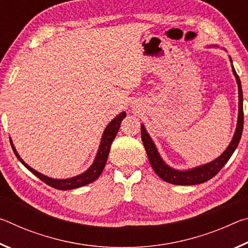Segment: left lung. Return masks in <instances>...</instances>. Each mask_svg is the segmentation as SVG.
I'll use <instances>...</instances> for the list:
<instances>
[{
    "mask_svg": "<svg viewBox=\"0 0 248 248\" xmlns=\"http://www.w3.org/2000/svg\"><path fill=\"white\" fill-rule=\"evenodd\" d=\"M231 63H232V59L230 58ZM232 71L235 78H236V83L238 85V119H237V125L236 130H235L234 137L232 141H231L230 145L226 148V150L222 153L219 157L216 158L215 161L208 163V164L200 165L198 167H195L192 170H177L170 167L166 163L163 161L162 157L159 156L157 152L156 146H155L154 142L151 139L149 133L146 132L143 124H141V138L142 142L148 154L150 164L152 166L155 173L157 174L159 178H162L165 182L174 185H198L202 184L204 182H208L209 179L219 173L222 167H223L226 162L229 161L230 157L232 156L234 151L236 150L238 143H240L242 132H243V124H244V112H243V91L241 85V79L235 71L234 66L232 64Z\"/></svg>",
    "mask_w": 248,
    "mask_h": 248,
    "instance_id": "obj_1",
    "label": "left lung"
}]
</instances>
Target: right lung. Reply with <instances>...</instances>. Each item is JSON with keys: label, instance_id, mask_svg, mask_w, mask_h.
<instances>
[{"label": "right lung", "instance_id": "right-lung-1", "mask_svg": "<svg viewBox=\"0 0 248 248\" xmlns=\"http://www.w3.org/2000/svg\"><path fill=\"white\" fill-rule=\"evenodd\" d=\"M125 117V112H121L118 116L116 117L115 119H112L109 124L105 129V131L103 133L102 137V141H100L99 144V149L97 155H96L95 161L93 164L91 165V167L86 171L79 174L78 176H74V177L71 178H66V179H54V178H50L47 177V176L43 175L41 173H38V171L31 169V166H28L26 163H25L17 153V151L15 150L13 142L11 140V145L12 149H13L14 153L20 162L23 163V165L26 167L28 170H31L33 175H36L39 179L43 180L44 183H46L49 186H51L56 189H60V190H70V189H75V188L85 186L87 184L93 183L94 180L97 179L99 177V175L102 174V171L104 170V167L106 165L107 158H108V154L109 151H110V146L112 141L115 140V138L117 136V132L120 128V124L121 121L124 120Z\"/></svg>", "mask_w": 248, "mask_h": 248}]
</instances>
